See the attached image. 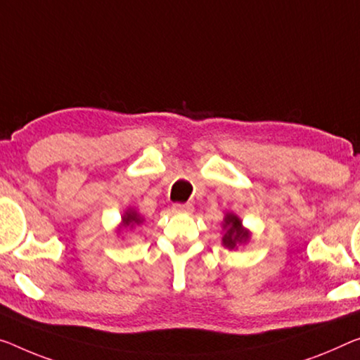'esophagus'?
<instances>
[{"label":"esophagus","instance_id":"esophagus-1","mask_svg":"<svg viewBox=\"0 0 360 360\" xmlns=\"http://www.w3.org/2000/svg\"><path fill=\"white\" fill-rule=\"evenodd\" d=\"M172 211L176 212V214H190V212H193V204H190V202H186V204L176 202L172 206Z\"/></svg>","mask_w":360,"mask_h":360}]
</instances>
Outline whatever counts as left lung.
Returning <instances> with one entry per match:
<instances>
[{
  "mask_svg": "<svg viewBox=\"0 0 360 360\" xmlns=\"http://www.w3.org/2000/svg\"><path fill=\"white\" fill-rule=\"evenodd\" d=\"M225 226H226V231L222 238V241H224V246L229 248V250H235L240 243H245L250 240V233L243 229L241 220L238 219L236 215L226 214Z\"/></svg>",
  "mask_w": 360,
  "mask_h": 360,
  "instance_id": "8db88e82",
  "label": "left lung"
}]
</instances>
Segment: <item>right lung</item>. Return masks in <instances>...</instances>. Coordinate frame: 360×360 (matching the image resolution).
Returning <instances> with one entry per match:
<instances>
[{
  "label": "right lung",
  "instance_id": "right-lung-1",
  "mask_svg": "<svg viewBox=\"0 0 360 360\" xmlns=\"http://www.w3.org/2000/svg\"><path fill=\"white\" fill-rule=\"evenodd\" d=\"M143 220H141V217L140 215H138L135 211H129V212H125L124 214V217H122V225H124V229H129V226H131V225H136V224H141Z\"/></svg>",
  "mask_w": 360,
  "mask_h": 360
}]
</instances>
